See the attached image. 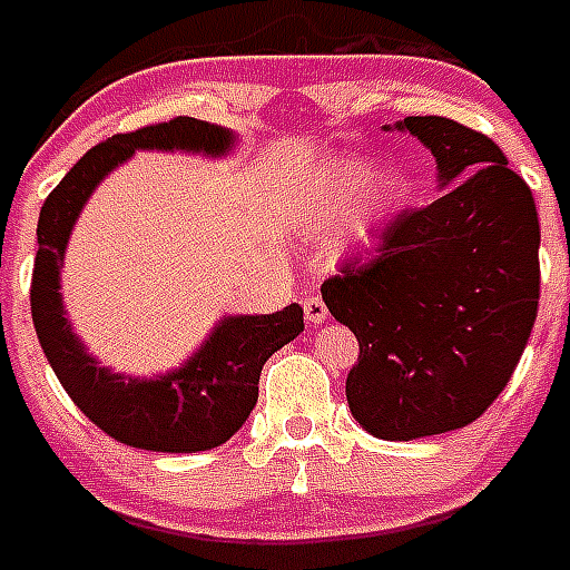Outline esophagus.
Returning <instances> with one entry per match:
<instances>
[{
  "label": "esophagus",
  "instance_id": "esophagus-1",
  "mask_svg": "<svg viewBox=\"0 0 570 570\" xmlns=\"http://www.w3.org/2000/svg\"><path fill=\"white\" fill-rule=\"evenodd\" d=\"M303 314H306V321L312 323V326H317V323H323L330 317V308H326V303H323L317 294H308V297L303 299Z\"/></svg>",
  "mask_w": 570,
  "mask_h": 570
}]
</instances>
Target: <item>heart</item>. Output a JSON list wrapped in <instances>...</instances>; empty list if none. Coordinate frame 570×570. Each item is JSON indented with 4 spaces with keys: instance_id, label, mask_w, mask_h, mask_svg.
I'll list each match as a JSON object with an SVG mask.
<instances>
[{
    "instance_id": "1",
    "label": "heart",
    "mask_w": 570,
    "mask_h": 570,
    "mask_svg": "<svg viewBox=\"0 0 570 570\" xmlns=\"http://www.w3.org/2000/svg\"><path fill=\"white\" fill-rule=\"evenodd\" d=\"M409 197V181L397 170H376L362 161L332 167L312 190V223L317 229L335 226L353 208V232L367 238L380 223L397 214Z\"/></svg>"
}]
</instances>
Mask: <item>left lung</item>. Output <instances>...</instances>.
I'll return each instance as SVG.
<instances>
[{"mask_svg": "<svg viewBox=\"0 0 570 570\" xmlns=\"http://www.w3.org/2000/svg\"><path fill=\"white\" fill-rule=\"evenodd\" d=\"M397 129L430 147L441 185L385 223L371 258L341 264L323 303L358 341L350 412L376 439L462 430L507 389L539 314V212L503 149L448 117Z\"/></svg>", "mask_w": 570, "mask_h": 570, "instance_id": "obj_1", "label": "left lung"}]
</instances>
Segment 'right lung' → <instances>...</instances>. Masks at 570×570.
Instances as JSON below:
<instances>
[{"instance_id":"1","label":"right lung","mask_w":570,"mask_h":570,"mask_svg":"<svg viewBox=\"0 0 570 570\" xmlns=\"http://www.w3.org/2000/svg\"><path fill=\"white\" fill-rule=\"evenodd\" d=\"M229 144V131L194 117H173L138 131H122L72 164L40 208L38 258L31 273V321L40 347L85 417L129 448L197 453L226 444L256 406L264 362L303 332V308L297 303L276 314L226 317L208 335L206 347L179 371L158 380H135L99 367L63 317L58 291L63 247L81 206L105 173L126 161L135 149H194L220 156Z\"/></svg>"}]
</instances>
